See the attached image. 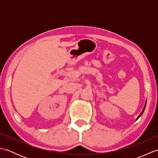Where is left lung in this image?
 Masks as SVG:
<instances>
[{
	"mask_svg": "<svg viewBox=\"0 0 158 158\" xmlns=\"http://www.w3.org/2000/svg\"><path fill=\"white\" fill-rule=\"evenodd\" d=\"M145 106H146V104H145V106H144V108H143V110H142V112H141V113H140V115H139V117H138V118H137L136 119H138L139 118V117H140V116H141V115H142V114H143V113L144 112V110H145Z\"/></svg>",
	"mask_w": 158,
	"mask_h": 158,
	"instance_id": "1",
	"label": "left lung"
}]
</instances>
